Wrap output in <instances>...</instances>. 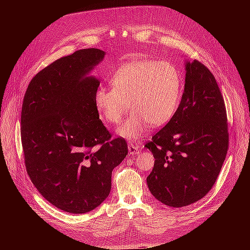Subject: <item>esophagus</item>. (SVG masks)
I'll use <instances>...</instances> for the list:
<instances>
[{
    "label": "esophagus",
    "instance_id": "1",
    "mask_svg": "<svg viewBox=\"0 0 250 250\" xmlns=\"http://www.w3.org/2000/svg\"><path fill=\"white\" fill-rule=\"evenodd\" d=\"M127 148H128V153H129V154L133 155V154H138V153H139L138 147L135 145V144H133V143H128Z\"/></svg>",
    "mask_w": 250,
    "mask_h": 250
}]
</instances>
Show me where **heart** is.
<instances>
[{
  "label": "heart",
  "mask_w": 250,
  "mask_h": 250,
  "mask_svg": "<svg viewBox=\"0 0 250 250\" xmlns=\"http://www.w3.org/2000/svg\"><path fill=\"white\" fill-rule=\"evenodd\" d=\"M111 88L95 92V106L102 120L116 125L128 112V120L117 129L126 139H139L147 125L160 126L173 116L180 96L181 77L168 62L134 61L121 65L110 77Z\"/></svg>",
  "instance_id": "obj_1"
}]
</instances>
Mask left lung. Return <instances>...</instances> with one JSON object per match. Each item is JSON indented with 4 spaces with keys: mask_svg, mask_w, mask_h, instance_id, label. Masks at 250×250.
Here are the masks:
<instances>
[{
    "mask_svg": "<svg viewBox=\"0 0 250 250\" xmlns=\"http://www.w3.org/2000/svg\"><path fill=\"white\" fill-rule=\"evenodd\" d=\"M186 71L177 110L145 145L155 158L148 188L174 208L198 202L211 190L229 146L225 102L214 75L196 60L187 62Z\"/></svg>",
    "mask_w": 250,
    "mask_h": 250,
    "instance_id": "1",
    "label": "left lung"
}]
</instances>
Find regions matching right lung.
<instances>
[{"mask_svg":"<svg viewBox=\"0 0 250 250\" xmlns=\"http://www.w3.org/2000/svg\"><path fill=\"white\" fill-rule=\"evenodd\" d=\"M104 56L86 48L57 60L32 78L23 99L26 171L47 202L72 214L90 212L107 198L112 170L127 154L125 139H111L99 120L100 82L87 76Z\"/></svg>","mask_w":250,"mask_h":250,"instance_id":"obj_1","label":"right lung"}]
</instances>
